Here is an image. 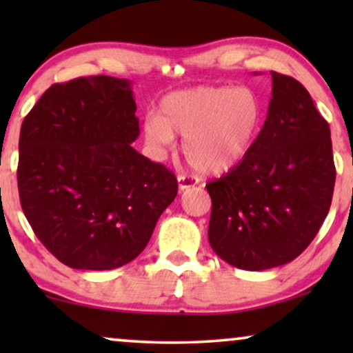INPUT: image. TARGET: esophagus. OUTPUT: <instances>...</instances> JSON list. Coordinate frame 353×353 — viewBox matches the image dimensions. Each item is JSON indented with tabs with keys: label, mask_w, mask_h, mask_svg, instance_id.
<instances>
[{
	"label": "esophagus",
	"mask_w": 353,
	"mask_h": 353,
	"mask_svg": "<svg viewBox=\"0 0 353 353\" xmlns=\"http://www.w3.org/2000/svg\"><path fill=\"white\" fill-rule=\"evenodd\" d=\"M199 183V178L192 176V175H178V188L180 190H188V188L196 186Z\"/></svg>",
	"instance_id": "1"
}]
</instances>
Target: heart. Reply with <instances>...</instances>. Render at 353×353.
<instances>
[{"mask_svg": "<svg viewBox=\"0 0 353 353\" xmlns=\"http://www.w3.org/2000/svg\"><path fill=\"white\" fill-rule=\"evenodd\" d=\"M262 122V101L249 86H196L173 91L149 115L144 133L157 151L185 137L183 152L194 170L221 173L238 163Z\"/></svg>", "mask_w": 353, "mask_h": 353, "instance_id": "heart-1", "label": "heart"}]
</instances>
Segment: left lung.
Segmentation results:
<instances>
[{"label":"left lung","mask_w":353,"mask_h":353,"mask_svg":"<svg viewBox=\"0 0 353 353\" xmlns=\"http://www.w3.org/2000/svg\"><path fill=\"white\" fill-rule=\"evenodd\" d=\"M268 115L241 162L205 185L209 243L233 267L268 270L299 257L327 212L336 181L330 125L305 86L272 72Z\"/></svg>","instance_id":"8db88e82"}]
</instances>
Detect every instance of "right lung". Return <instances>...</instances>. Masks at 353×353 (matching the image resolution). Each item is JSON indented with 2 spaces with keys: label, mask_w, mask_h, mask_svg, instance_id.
Segmentation results:
<instances>
[{
  "label": "right lung",
  "mask_w": 353,
  "mask_h": 353,
  "mask_svg": "<svg viewBox=\"0 0 353 353\" xmlns=\"http://www.w3.org/2000/svg\"><path fill=\"white\" fill-rule=\"evenodd\" d=\"M132 81L108 75L50 86L23 119L17 186L41 244L67 267L114 270L151 239L178 192L165 165L132 148Z\"/></svg>",
  "instance_id": "1"
}]
</instances>
